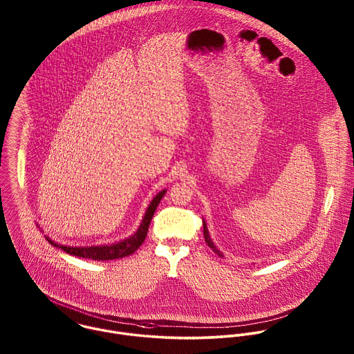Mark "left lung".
Here are the masks:
<instances>
[{
  "label": "left lung",
  "instance_id": "obj_1",
  "mask_svg": "<svg viewBox=\"0 0 354 354\" xmlns=\"http://www.w3.org/2000/svg\"><path fill=\"white\" fill-rule=\"evenodd\" d=\"M203 233H204V240H205V243H207V245L214 251V252L216 253L218 256H223L222 253L219 252L218 250H216V247L214 245V243H212V240L209 239V234H208V230H207V226H205V223L203 222Z\"/></svg>",
  "mask_w": 354,
  "mask_h": 354
}]
</instances>
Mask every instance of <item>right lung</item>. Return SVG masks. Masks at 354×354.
Returning <instances> with one entry per match:
<instances>
[{"label":"right lung","mask_w":354,"mask_h":354,"mask_svg":"<svg viewBox=\"0 0 354 354\" xmlns=\"http://www.w3.org/2000/svg\"><path fill=\"white\" fill-rule=\"evenodd\" d=\"M166 194V191H162L159 192L153 201L150 203L147 211H146V215L143 218V222L139 227V230L129 239L121 241V243H117V244H113V245H102V247H80V248H73V247H65V245H58L55 244L54 241H51L50 239H48V241L50 243L51 245L54 247H58L61 248L64 252L69 253V254H73V256H77V257H86V259H93V260H114V259H120V257H125V256H129L132 253L135 252L142 244L143 241L146 240V236H147V232H149V226H150V222H151V218L153 216V212L158 207V204L160 202V199L163 198V195Z\"/></svg>","instance_id":"obj_1"}]
</instances>
